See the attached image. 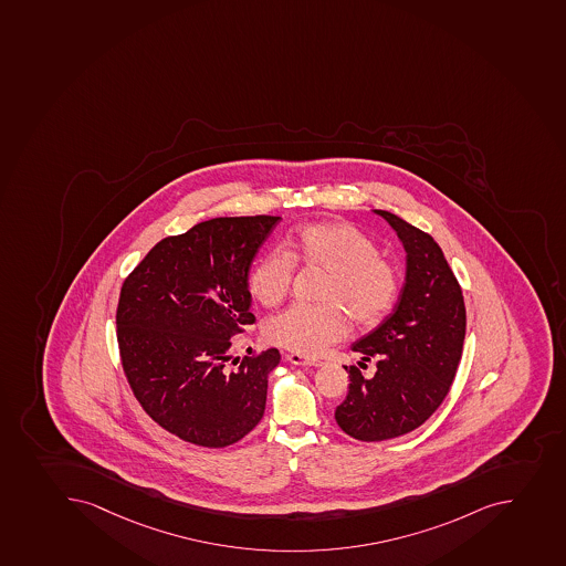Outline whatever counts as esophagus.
I'll list each match as a JSON object with an SVG mask.
<instances>
[{
  "label": "esophagus",
  "mask_w": 566,
  "mask_h": 566,
  "mask_svg": "<svg viewBox=\"0 0 566 566\" xmlns=\"http://www.w3.org/2000/svg\"><path fill=\"white\" fill-rule=\"evenodd\" d=\"M286 359L291 361L292 365H300V367H319L322 361H317V359L305 358L302 354H286Z\"/></svg>",
  "instance_id": "esophagus-1"
}]
</instances>
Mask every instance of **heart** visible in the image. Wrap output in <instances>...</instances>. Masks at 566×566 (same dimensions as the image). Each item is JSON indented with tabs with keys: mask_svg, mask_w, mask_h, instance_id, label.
I'll return each mask as SVG.
<instances>
[{
	"mask_svg": "<svg viewBox=\"0 0 566 566\" xmlns=\"http://www.w3.org/2000/svg\"><path fill=\"white\" fill-rule=\"evenodd\" d=\"M286 254L272 250L250 272L252 296L263 306L280 305L291 291L294 264L327 272L319 292L325 305H294L264 325L269 344L317 356L349 334V314L359 325L380 322L398 296V272L378 255V247L347 222H312L286 239Z\"/></svg>",
	"mask_w": 566,
	"mask_h": 566,
	"instance_id": "heart-1",
	"label": "heart"
}]
</instances>
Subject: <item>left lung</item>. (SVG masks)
Returning <instances> with one entry per match:
<instances>
[{"mask_svg":"<svg viewBox=\"0 0 566 566\" xmlns=\"http://www.w3.org/2000/svg\"><path fill=\"white\" fill-rule=\"evenodd\" d=\"M373 212L389 222L406 250V281L392 314L350 347L361 361L376 359L375 376L345 367L349 392L334 418L364 442L397 439L439 409L465 336L464 297L437 241L395 213Z\"/></svg>","mask_w":566,"mask_h":566,"instance_id":"obj_1","label":"left lung"}]
</instances>
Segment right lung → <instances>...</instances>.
<instances>
[{
  "mask_svg": "<svg viewBox=\"0 0 566 566\" xmlns=\"http://www.w3.org/2000/svg\"><path fill=\"white\" fill-rule=\"evenodd\" d=\"M281 217H216L166 238L124 281L117 308L122 365L144 411L175 437L224 448L263 418L280 350L244 356L232 336L255 322L249 274Z\"/></svg>",
  "mask_w": 566,
  "mask_h": 566,
  "instance_id": "right-lung-1",
  "label": "right lung"
}]
</instances>
